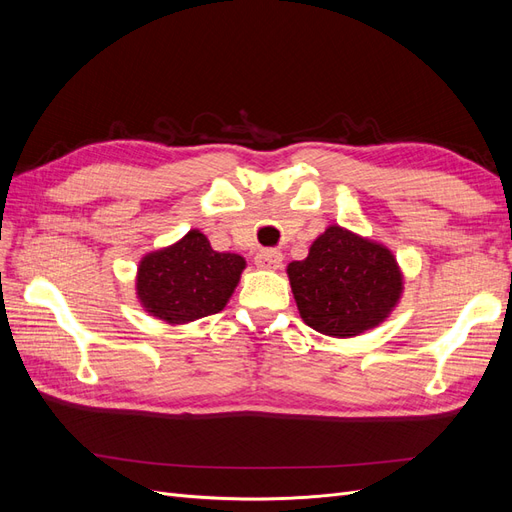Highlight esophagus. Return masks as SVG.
<instances>
[{"label": "esophagus", "instance_id": "obj_1", "mask_svg": "<svg viewBox=\"0 0 512 512\" xmlns=\"http://www.w3.org/2000/svg\"><path fill=\"white\" fill-rule=\"evenodd\" d=\"M282 260H284L282 252H277V250H260L256 254V258H254L258 269H269V271L280 269L282 267Z\"/></svg>", "mask_w": 512, "mask_h": 512}]
</instances>
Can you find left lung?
Returning <instances> with one entry per match:
<instances>
[{
  "label": "left lung",
  "mask_w": 512,
  "mask_h": 512,
  "mask_svg": "<svg viewBox=\"0 0 512 512\" xmlns=\"http://www.w3.org/2000/svg\"><path fill=\"white\" fill-rule=\"evenodd\" d=\"M294 301L307 327L354 337L391 314L401 294V271L384 245L329 226L305 260L288 265Z\"/></svg>",
  "instance_id": "obj_1"
}]
</instances>
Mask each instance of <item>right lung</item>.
Masks as SVG:
<instances>
[{
  "instance_id": "obj_1",
  "label": "right lung",
  "mask_w": 512,
  "mask_h": 512,
  "mask_svg": "<svg viewBox=\"0 0 512 512\" xmlns=\"http://www.w3.org/2000/svg\"><path fill=\"white\" fill-rule=\"evenodd\" d=\"M243 269L239 254L215 252L203 232L190 230L179 243L141 260L138 299L170 324L198 320L222 312Z\"/></svg>"
}]
</instances>
